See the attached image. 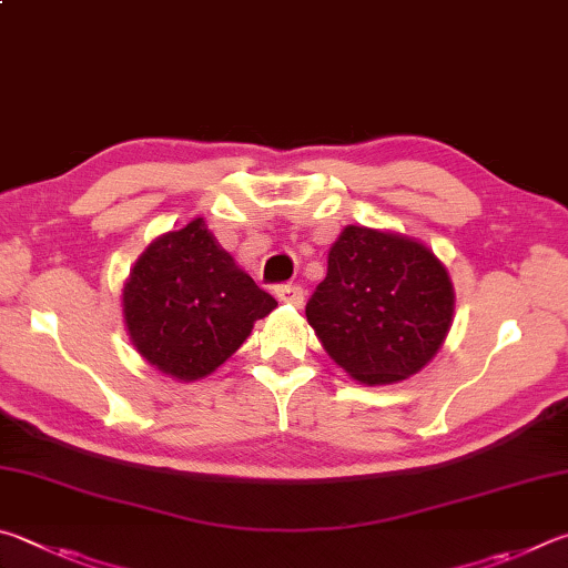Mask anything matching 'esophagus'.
<instances>
[{"instance_id": "esophagus-1", "label": "esophagus", "mask_w": 568, "mask_h": 568, "mask_svg": "<svg viewBox=\"0 0 568 568\" xmlns=\"http://www.w3.org/2000/svg\"><path fill=\"white\" fill-rule=\"evenodd\" d=\"M276 296L278 302L292 304V306H302L304 304V290L300 284H282L276 286Z\"/></svg>"}]
</instances>
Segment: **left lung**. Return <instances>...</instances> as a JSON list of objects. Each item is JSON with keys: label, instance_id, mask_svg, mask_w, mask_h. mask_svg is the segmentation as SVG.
<instances>
[{"label": "left lung", "instance_id": "8db88e82", "mask_svg": "<svg viewBox=\"0 0 568 568\" xmlns=\"http://www.w3.org/2000/svg\"><path fill=\"white\" fill-rule=\"evenodd\" d=\"M452 316V278L432 248L369 226L344 229L306 304L326 354L362 384L422 372L442 349Z\"/></svg>", "mask_w": 568, "mask_h": 568}]
</instances>
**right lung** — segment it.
Segmentation results:
<instances>
[{
    "label": "right lung",
    "mask_w": 568,
    "mask_h": 568,
    "mask_svg": "<svg viewBox=\"0 0 568 568\" xmlns=\"http://www.w3.org/2000/svg\"><path fill=\"white\" fill-rule=\"evenodd\" d=\"M122 306L136 352L154 369L194 382L224 364L276 300L236 266L199 216L146 246Z\"/></svg>",
    "instance_id": "1"
}]
</instances>
